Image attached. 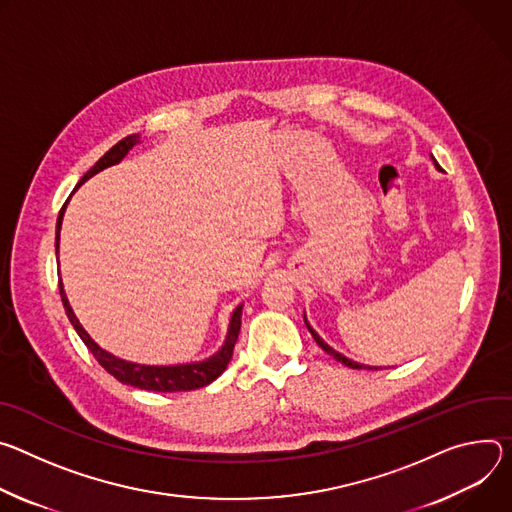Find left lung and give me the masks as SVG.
I'll return each instance as SVG.
<instances>
[{"label": "left lung", "instance_id": "1", "mask_svg": "<svg viewBox=\"0 0 512 512\" xmlns=\"http://www.w3.org/2000/svg\"><path fill=\"white\" fill-rule=\"evenodd\" d=\"M431 158H433V156H431ZM433 164H435V168H437V170H441V166H439V164H437V160H435V158H433ZM305 325H307V329H309V331H311V335H313V339H315V342H317V346H319V348H323V352H327V354H329V356H333V358H335V360H337V362H342V364H346V366H348V368H354V370H364V368H368V370H372V366H366V364H358V362H354V360H350V358H346V356H344V354H339V352H335V350H333V348H331V346H327V344H325V342H323V339H321V337H319V333H317V331H315V329H313V327H311V325H309V321H307V317H305ZM374 370H378V368H374Z\"/></svg>", "mask_w": 512, "mask_h": 512}]
</instances>
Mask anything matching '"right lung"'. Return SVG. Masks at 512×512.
I'll list each match as a JSON object with an SVG mask.
<instances>
[{
    "instance_id": "1",
    "label": "right lung",
    "mask_w": 512,
    "mask_h": 512,
    "mask_svg": "<svg viewBox=\"0 0 512 512\" xmlns=\"http://www.w3.org/2000/svg\"><path fill=\"white\" fill-rule=\"evenodd\" d=\"M140 142V134H132V136H126L124 140H120L116 146H111L95 164L93 168H89L87 173L83 175V179L77 183V187L73 189V193L85 183L89 181L93 175L101 173L103 168L107 166H113L124 160V156ZM71 193V195H73ZM69 195V199H71ZM67 199V203H69ZM67 203L63 205L61 213H59V219H56V254H59V244H61V225H63V217H65V209H67ZM59 260V258H56ZM59 291H61V299H63V305H65V311H67V317L69 321L73 323L75 331L79 333V337L83 339V344L89 348V352L97 358V362L113 376L118 378L122 384H130V386H136V388H142V390H154V392H181V390H195V388H203L207 384H211L225 368L227 364H230L232 360V354H234V346L238 342V333H240V325H242V307L244 305H238L236 311L232 313V319H230V327H227V335H225V342L223 346L209 358L201 360V362H189V364H175V366H148V364H136V362H128V360H122L118 356H113L109 352H105L103 348H99L91 335L83 329V325L79 323L77 315L73 313L71 305H69V299L65 295V287H63V280H59Z\"/></svg>"
}]
</instances>
